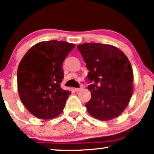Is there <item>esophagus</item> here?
Returning <instances> with one entry per match:
<instances>
[{
	"mask_svg": "<svg viewBox=\"0 0 154 154\" xmlns=\"http://www.w3.org/2000/svg\"><path fill=\"white\" fill-rule=\"evenodd\" d=\"M82 88H75V91H76V92H79V91H80L81 90H82Z\"/></svg>",
	"mask_w": 154,
	"mask_h": 154,
	"instance_id": "1",
	"label": "esophagus"
}]
</instances>
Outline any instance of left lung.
I'll return each instance as SVG.
<instances>
[{
  "instance_id": "obj_1",
  "label": "left lung",
  "mask_w": 154,
  "mask_h": 154,
  "mask_svg": "<svg viewBox=\"0 0 154 154\" xmlns=\"http://www.w3.org/2000/svg\"><path fill=\"white\" fill-rule=\"evenodd\" d=\"M89 70L91 98L85 106L95 119L108 121L117 117L128 106L133 91V72L128 57L117 48L107 44L77 45Z\"/></svg>"
}]
</instances>
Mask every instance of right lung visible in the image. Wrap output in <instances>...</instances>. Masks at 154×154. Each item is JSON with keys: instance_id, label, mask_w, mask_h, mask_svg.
I'll use <instances>...</instances> for the list:
<instances>
[{"instance_id": "add662e5", "label": "right lung", "mask_w": 154, "mask_h": 154, "mask_svg": "<svg viewBox=\"0 0 154 154\" xmlns=\"http://www.w3.org/2000/svg\"><path fill=\"white\" fill-rule=\"evenodd\" d=\"M75 47L65 41L37 43L19 63L17 84L20 99L28 111L39 119H49L62 112L71 91L61 88L62 64Z\"/></svg>"}]
</instances>
